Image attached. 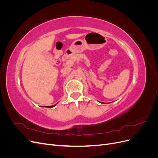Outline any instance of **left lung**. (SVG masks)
<instances>
[{
	"label": "left lung",
	"instance_id": "1",
	"mask_svg": "<svg viewBox=\"0 0 158 158\" xmlns=\"http://www.w3.org/2000/svg\"><path fill=\"white\" fill-rule=\"evenodd\" d=\"M101 103H102V102H101Z\"/></svg>",
	"mask_w": 158,
	"mask_h": 158
}]
</instances>
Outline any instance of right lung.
I'll return each mask as SVG.
<instances>
[{"mask_svg": "<svg viewBox=\"0 0 158 158\" xmlns=\"http://www.w3.org/2000/svg\"><path fill=\"white\" fill-rule=\"evenodd\" d=\"M55 106H56V104H55V105H53V106H47L46 107H47V108H52V107H55Z\"/></svg>", "mask_w": 158, "mask_h": 158, "instance_id": "1", "label": "right lung"}]
</instances>
